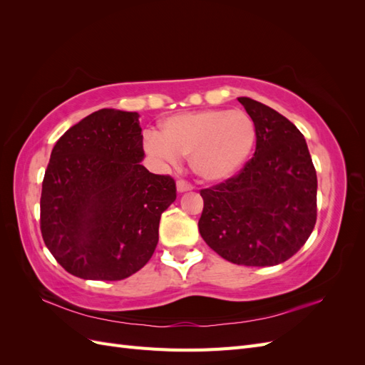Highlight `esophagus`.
I'll use <instances>...</instances> for the list:
<instances>
[{"mask_svg":"<svg viewBox=\"0 0 365 365\" xmlns=\"http://www.w3.org/2000/svg\"><path fill=\"white\" fill-rule=\"evenodd\" d=\"M176 189H178L180 193L189 192V190L193 189V184H190L189 181H185V180H178V181H176Z\"/></svg>","mask_w":365,"mask_h":365,"instance_id":"1","label":"esophagus"}]
</instances>
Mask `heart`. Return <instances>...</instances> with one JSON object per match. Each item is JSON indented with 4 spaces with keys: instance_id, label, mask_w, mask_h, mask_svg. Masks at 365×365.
Wrapping results in <instances>:
<instances>
[{
    "instance_id": "obj_1",
    "label": "heart",
    "mask_w": 365,
    "mask_h": 365,
    "mask_svg": "<svg viewBox=\"0 0 365 365\" xmlns=\"http://www.w3.org/2000/svg\"><path fill=\"white\" fill-rule=\"evenodd\" d=\"M256 145V125L240 109H204L176 114L161 121L160 137L148 134L145 148L152 155L175 163L190 157L193 172L208 181L235 175Z\"/></svg>"
}]
</instances>
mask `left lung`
<instances>
[{
    "instance_id": "obj_1",
    "label": "left lung",
    "mask_w": 365,
    "mask_h": 365,
    "mask_svg": "<svg viewBox=\"0 0 365 365\" xmlns=\"http://www.w3.org/2000/svg\"><path fill=\"white\" fill-rule=\"evenodd\" d=\"M256 125L252 158L202 189L200 233L225 260L272 267L291 259L317 222V172L297 126L272 108L239 97Z\"/></svg>"
}]
</instances>
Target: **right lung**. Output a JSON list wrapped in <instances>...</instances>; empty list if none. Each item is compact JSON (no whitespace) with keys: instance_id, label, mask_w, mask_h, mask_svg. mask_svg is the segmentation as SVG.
<instances>
[{"instance_id":"1","label":"right lung","mask_w":365,"mask_h":365,"mask_svg":"<svg viewBox=\"0 0 365 365\" xmlns=\"http://www.w3.org/2000/svg\"><path fill=\"white\" fill-rule=\"evenodd\" d=\"M137 113L101 109L56 141L41 193V233L61 267L115 282L141 269L158 244L161 213L176 200L170 175L141 164Z\"/></svg>"}]
</instances>
